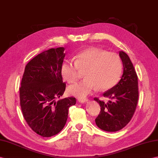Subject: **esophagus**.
<instances>
[{"mask_svg": "<svg viewBox=\"0 0 158 158\" xmlns=\"http://www.w3.org/2000/svg\"><path fill=\"white\" fill-rule=\"evenodd\" d=\"M77 100L80 103H85V102H86L88 100L87 98H79Z\"/></svg>", "mask_w": 158, "mask_h": 158, "instance_id": "obj_1", "label": "esophagus"}]
</instances>
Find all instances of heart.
Instances as JSON below:
<instances>
[{
    "instance_id": "1",
    "label": "heart",
    "mask_w": 158,
    "mask_h": 158,
    "mask_svg": "<svg viewBox=\"0 0 158 158\" xmlns=\"http://www.w3.org/2000/svg\"><path fill=\"white\" fill-rule=\"evenodd\" d=\"M85 70L86 77L68 87L69 94L83 98L98 89L109 90L119 82L123 70L122 60L118 54L97 48H89L76 55V60L64 61L60 71L69 83H75Z\"/></svg>"
}]
</instances>
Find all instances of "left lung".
Returning a JSON list of instances; mask_svg holds the SVG:
<instances>
[{
    "instance_id": "1",
    "label": "left lung",
    "mask_w": 158,
    "mask_h": 158,
    "mask_svg": "<svg viewBox=\"0 0 158 158\" xmlns=\"http://www.w3.org/2000/svg\"><path fill=\"white\" fill-rule=\"evenodd\" d=\"M123 64V74L120 81L103 94L110 99L105 102L98 98L94 100L100 106V112L95 120L96 125L108 132L118 131L125 127L133 116L139 99L138 77L129 56L119 52Z\"/></svg>"
}]
</instances>
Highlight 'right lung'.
Here are the masks:
<instances>
[{"instance_id": "obj_1", "label": "right lung", "mask_w": 158, "mask_h": 158, "mask_svg": "<svg viewBox=\"0 0 158 158\" xmlns=\"http://www.w3.org/2000/svg\"><path fill=\"white\" fill-rule=\"evenodd\" d=\"M64 51L60 47L38 54L25 66L21 80L19 98L23 116L29 127L43 137L62 131L69 108L76 104L73 97L55 101L66 89L60 71Z\"/></svg>"}]
</instances>
